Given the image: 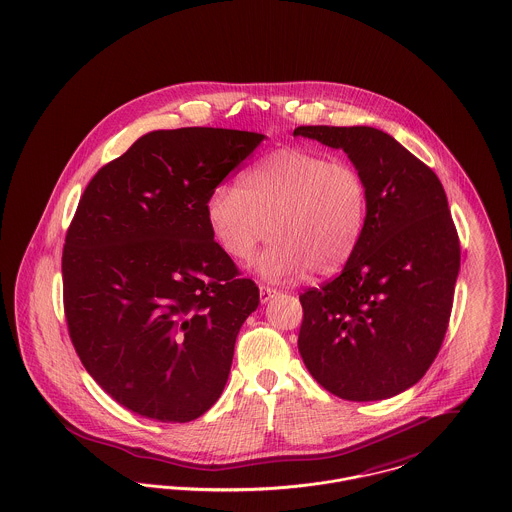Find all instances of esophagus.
<instances>
[{
  "label": "esophagus",
  "instance_id": "1",
  "mask_svg": "<svg viewBox=\"0 0 512 512\" xmlns=\"http://www.w3.org/2000/svg\"><path fill=\"white\" fill-rule=\"evenodd\" d=\"M277 293H279L277 289L268 287V285H262V287H260V301H262V303H268V301H272Z\"/></svg>",
  "mask_w": 512,
  "mask_h": 512
}]
</instances>
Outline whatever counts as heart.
I'll return each instance as SVG.
<instances>
[{
	"label": "heart",
	"mask_w": 512,
	"mask_h": 512,
	"mask_svg": "<svg viewBox=\"0 0 512 512\" xmlns=\"http://www.w3.org/2000/svg\"><path fill=\"white\" fill-rule=\"evenodd\" d=\"M207 223L235 262L254 258L266 235L272 244L258 260L270 279L307 272H340L363 239L369 188L347 161L303 149H283L240 174L237 188H217Z\"/></svg>",
	"instance_id": "b5f03b06"
}]
</instances>
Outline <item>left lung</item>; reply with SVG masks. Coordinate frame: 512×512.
<instances>
[{
  "label": "left lung",
  "instance_id": "obj_1",
  "mask_svg": "<svg viewBox=\"0 0 512 512\" xmlns=\"http://www.w3.org/2000/svg\"><path fill=\"white\" fill-rule=\"evenodd\" d=\"M343 149L369 188L363 239L340 275L299 299L308 373L351 402L392 398L435 361L460 272V240L437 174L369 126H299Z\"/></svg>",
  "mask_w": 512,
  "mask_h": 512
}]
</instances>
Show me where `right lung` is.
I'll list each match as a JSON object with an SVG mask.
<instances>
[{
    "instance_id": "add662e5",
    "label": "right lung",
    "mask_w": 512,
    "mask_h": 512,
    "mask_svg": "<svg viewBox=\"0 0 512 512\" xmlns=\"http://www.w3.org/2000/svg\"><path fill=\"white\" fill-rule=\"evenodd\" d=\"M266 136L223 128L139 137L87 184L69 225V338L104 392L163 423L221 396L260 291L213 240L207 202Z\"/></svg>"
}]
</instances>
